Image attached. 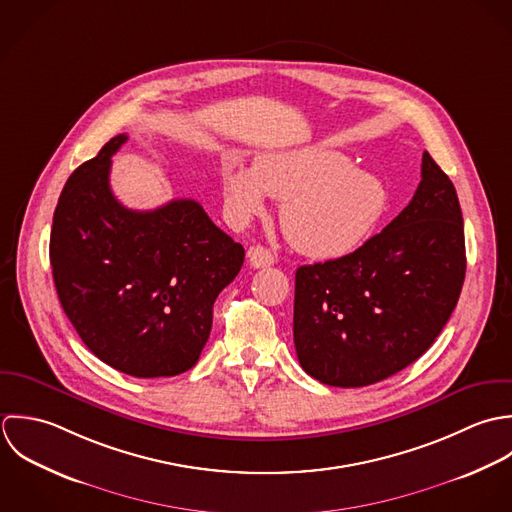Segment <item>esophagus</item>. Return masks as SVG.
I'll return each instance as SVG.
<instances>
[{
	"mask_svg": "<svg viewBox=\"0 0 512 512\" xmlns=\"http://www.w3.org/2000/svg\"><path fill=\"white\" fill-rule=\"evenodd\" d=\"M247 257H249V265H251L253 269L271 267V265L275 263V255H273V251H271V249H267V247H263V245L251 247V249H249V253H247Z\"/></svg>",
	"mask_w": 512,
	"mask_h": 512,
	"instance_id": "obj_1",
	"label": "esophagus"
}]
</instances>
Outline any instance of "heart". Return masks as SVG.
<instances>
[{
    "mask_svg": "<svg viewBox=\"0 0 512 512\" xmlns=\"http://www.w3.org/2000/svg\"><path fill=\"white\" fill-rule=\"evenodd\" d=\"M229 215L247 223L265 213V194L281 205L289 241L308 257L338 259L356 251L388 209L384 182L354 168L336 150L307 148L265 154L255 168L227 164L221 176Z\"/></svg>",
    "mask_w": 512,
    "mask_h": 512,
    "instance_id": "b5f03b06",
    "label": "heart"
}]
</instances>
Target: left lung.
Masks as SVG:
<instances>
[{
  "mask_svg": "<svg viewBox=\"0 0 512 512\" xmlns=\"http://www.w3.org/2000/svg\"><path fill=\"white\" fill-rule=\"evenodd\" d=\"M465 269L455 186L423 152L411 202L382 233L350 255L297 269L293 334L303 370L336 388L398 374L447 324Z\"/></svg>",
  "mask_w": 512,
  "mask_h": 512,
  "instance_id": "obj_1",
  "label": "left lung"
}]
</instances>
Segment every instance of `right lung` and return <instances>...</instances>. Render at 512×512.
<instances>
[{
  "instance_id": "obj_1",
  "label": "right lung",
  "mask_w": 512,
  "mask_h": 512,
  "mask_svg": "<svg viewBox=\"0 0 512 512\" xmlns=\"http://www.w3.org/2000/svg\"><path fill=\"white\" fill-rule=\"evenodd\" d=\"M126 138H110L69 176L49 241L53 281L99 360L134 378H168L198 362L213 303L237 277L245 249L194 200L152 211L120 204L108 176Z\"/></svg>"
}]
</instances>
